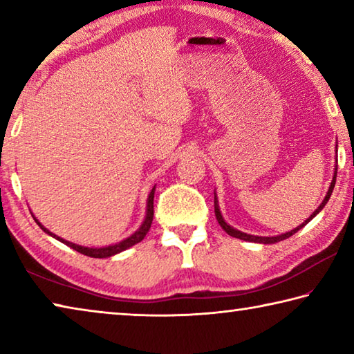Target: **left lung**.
<instances>
[{
  "label": "left lung",
  "instance_id": "left-lung-1",
  "mask_svg": "<svg viewBox=\"0 0 354 354\" xmlns=\"http://www.w3.org/2000/svg\"><path fill=\"white\" fill-rule=\"evenodd\" d=\"M335 148H337V147H335ZM335 151H337V149H335ZM335 176H337V165H335V169H334V176H333V181H331V184H329V189H328V192H326L325 198H323V201L320 203V206L317 207L315 211L313 212V215H310L309 218L304 220L301 225L297 226L295 230H292V231H289V232H284V234H279V236H272V237H266V236H253V234H247V232H242V231H239V230H236V227H232L231 225H227L226 221H225V218H223V215H221L220 206H218V200H217V194H215V190H214V207H215V217H217L218 225H220L221 227H223V231H226L227 234H230L231 237L242 239V241H247V242L263 243V245L281 242V241H284V239H287V237H290V236L295 234V232H297V231H299V230H301V227H303L304 225H308L309 221L313 220V218L315 217V215L322 211L323 207H325V205H326L328 200H329V196H331V194H333V189H334V185H335Z\"/></svg>",
  "mask_w": 354,
  "mask_h": 354
}]
</instances>
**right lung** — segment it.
Masks as SVG:
<instances>
[{
    "label": "right lung",
    "mask_w": 354,
    "mask_h": 354,
    "mask_svg": "<svg viewBox=\"0 0 354 354\" xmlns=\"http://www.w3.org/2000/svg\"><path fill=\"white\" fill-rule=\"evenodd\" d=\"M154 190H156V185L151 189V192H149L148 195V200H147V212H145V218H143L142 225L139 226V230H137L136 232H133L129 237L123 239L122 242H117L113 245H106V247H82V245H77V243H73V242H68L65 241V239L59 237L56 234H53V232L50 230H46V227L40 223V221L34 217L35 223H37L41 230H44L48 236L55 237L57 239L59 242H62L67 245V247L76 250L77 253L81 254H86V256H91V257H111V256H115L118 253H122V251L128 250L133 247V245L139 243L143 241V237L147 236V232L149 231V227H151V223H153V215H154V209H153V200H154Z\"/></svg>",
    "instance_id": "right-lung-1"
}]
</instances>
